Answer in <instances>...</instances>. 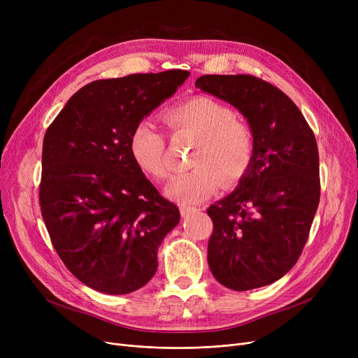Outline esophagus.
<instances>
[{
	"instance_id": "1",
	"label": "esophagus",
	"mask_w": 358,
	"mask_h": 358,
	"mask_svg": "<svg viewBox=\"0 0 358 358\" xmlns=\"http://www.w3.org/2000/svg\"><path fill=\"white\" fill-rule=\"evenodd\" d=\"M196 210H197L196 206L185 204V203L180 204V212H181V215H182V216H189L190 213H193V212H196Z\"/></svg>"
}]
</instances>
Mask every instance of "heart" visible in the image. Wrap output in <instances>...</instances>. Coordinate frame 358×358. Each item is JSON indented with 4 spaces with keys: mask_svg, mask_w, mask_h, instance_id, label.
Instances as JSON below:
<instances>
[{
    "mask_svg": "<svg viewBox=\"0 0 358 358\" xmlns=\"http://www.w3.org/2000/svg\"><path fill=\"white\" fill-rule=\"evenodd\" d=\"M165 122L174 131H184L197 143L190 157V171L178 174L166 185L165 194L177 201L194 203L208 199L219 182L238 184L247 176L255 155V138L248 123L234 111L206 96H196L165 113ZM129 152L142 173L154 180L171 174L165 139L149 120L136 123L129 138Z\"/></svg>",
    "mask_w": 358,
    "mask_h": 358,
    "instance_id": "heart-1",
    "label": "heart"
}]
</instances>
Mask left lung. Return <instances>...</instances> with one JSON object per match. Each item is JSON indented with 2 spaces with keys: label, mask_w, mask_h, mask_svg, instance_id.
<instances>
[{
  "label": "left lung",
  "mask_w": 358,
  "mask_h": 358,
  "mask_svg": "<svg viewBox=\"0 0 358 358\" xmlns=\"http://www.w3.org/2000/svg\"><path fill=\"white\" fill-rule=\"evenodd\" d=\"M196 87L238 108L255 138L250 171L208 209L210 271L236 292L271 285L302 254L321 197L315 135L283 91L254 75H203Z\"/></svg>",
  "instance_id": "left-lung-1"
}]
</instances>
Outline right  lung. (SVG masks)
<instances>
[{
  "mask_svg": "<svg viewBox=\"0 0 358 358\" xmlns=\"http://www.w3.org/2000/svg\"><path fill=\"white\" fill-rule=\"evenodd\" d=\"M190 72L131 73L78 90L43 138L39 201L52 245L85 286L107 294L143 287L158 247L180 222L131 159V130Z\"/></svg>",
  "mask_w": 358,
  "mask_h": 358,
  "instance_id": "obj_1",
  "label": "right lung"
}]
</instances>
